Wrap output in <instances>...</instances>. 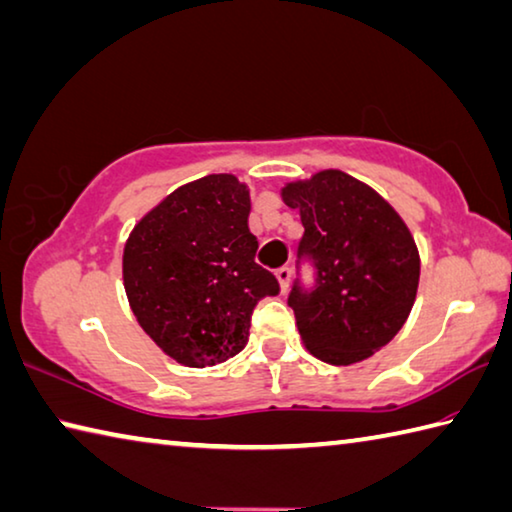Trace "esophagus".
Wrapping results in <instances>:
<instances>
[{
	"label": "esophagus",
	"instance_id": "1",
	"mask_svg": "<svg viewBox=\"0 0 512 512\" xmlns=\"http://www.w3.org/2000/svg\"><path fill=\"white\" fill-rule=\"evenodd\" d=\"M275 277H277V282H280V288H282V293H286V291H288V282H291V268H288V266H282V268H277V273H275Z\"/></svg>",
	"mask_w": 512,
	"mask_h": 512
}]
</instances>
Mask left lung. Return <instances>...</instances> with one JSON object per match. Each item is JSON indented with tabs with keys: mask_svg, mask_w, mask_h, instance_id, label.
<instances>
[{
	"mask_svg": "<svg viewBox=\"0 0 512 512\" xmlns=\"http://www.w3.org/2000/svg\"><path fill=\"white\" fill-rule=\"evenodd\" d=\"M282 199L300 210L297 257L315 266L311 291L295 282L288 295L306 349L329 365L374 356L416 300L421 257L410 228L374 188L340 170L286 183Z\"/></svg>",
	"mask_w": 512,
	"mask_h": 512,
	"instance_id": "8db88e82",
	"label": "left lung"
}]
</instances>
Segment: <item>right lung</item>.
Wrapping results in <instances>:
<instances>
[{
	"instance_id": "right-lung-1",
	"label": "right lung",
	"mask_w": 512,
	"mask_h": 512,
	"mask_svg": "<svg viewBox=\"0 0 512 512\" xmlns=\"http://www.w3.org/2000/svg\"><path fill=\"white\" fill-rule=\"evenodd\" d=\"M250 192L232 174L185 183L138 221L123 250V282L138 324L185 367L246 347L250 315L280 293L255 262Z\"/></svg>"
}]
</instances>
